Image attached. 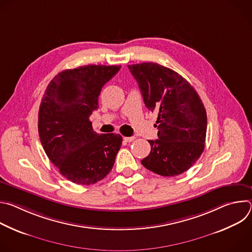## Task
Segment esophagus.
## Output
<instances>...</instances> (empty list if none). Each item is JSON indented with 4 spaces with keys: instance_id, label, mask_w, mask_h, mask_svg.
I'll use <instances>...</instances> for the list:
<instances>
[{
    "instance_id": "1",
    "label": "esophagus",
    "mask_w": 252,
    "mask_h": 252,
    "mask_svg": "<svg viewBox=\"0 0 252 252\" xmlns=\"http://www.w3.org/2000/svg\"><path fill=\"white\" fill-rule=\"evenodd\" d=\"M134 136H125L124 137V139L126 141V142H130V141H132V140H134Z\"/></svg>"
}]
</instances>
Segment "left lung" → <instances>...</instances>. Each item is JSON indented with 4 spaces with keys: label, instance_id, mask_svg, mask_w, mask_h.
I'll list each match as a JSON object with an SVG mask.
<instances>
[{
    "label": "left lung",
    "instance_id": "8db88e82",
    "mask_svg": "<svg viewBox=\"0 0 252 252\" xmlns=\"http://www.w3.org/2000/svg\"><path fill=\"white\" fill-rule=\"evenodd\" d=\"M127 66L146 106L158 113V139L149 140L151 153L142 165L162 176L187 171L204 150L207 118L198 94L176 71L158 63Z\"/></svg>",
    "mask_w": 252,
    "mask_h": 252
}]
</instances>
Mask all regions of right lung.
<instances>
[{
  "label": "right lung",
  "instance_id": "1",
  "mask_svg": "<svg viewBox=\"0 0 252 252\" xmlns=\"http://www.w3.org/2000/svg\"><path fill=\"white\" fill-rule=\"evenodd\" d=\"M121 65L90 64L59 73L49 84L39 110V135L49 159L62 175L89 186L109 174L123 137L94 131L90 117L98 107L104 84Z\"/></svg>",
  "mask_w": 252,
  "mask_h": 252
}]
</instances>
